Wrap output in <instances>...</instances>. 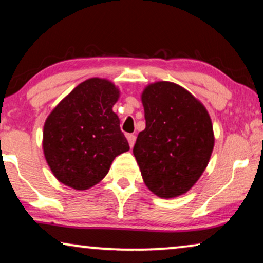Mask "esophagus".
<instances>
[{
    "instance_id": "obj_1",
    "label": "esophagus",
    "mask_w": 263,
    "mask_h": 263,
    "mask_svg": "<svg viewBox=\"0 0 263 263\" xmlns=\"http://www.w3.org/2000/svg\"><path fill=\"white\" fill-rule=\"evenodd\" d=\"M127 139H128V142H129V146H130V148H133V146H134V143H135V135H133V134H128L127 135Z\"/></svg>"
}]
</instances>
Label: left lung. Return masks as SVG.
<instances>
[{
	"label": "left lung",
	"instance_id": "8db88e82",
	"mask_svg": "<svg viewBox=\"0 0 263 263\" xmlns=\"http://www.w3.org/2000/svg\"><path fill=\"white\" fill-rule=\"evenodd\" d=\"M146 128L133 153L151 192L171 199L188 192L201 177L214 146L206 107L174 82L151 84L142 92Z\"/></svg>",
	"mask_w": 263,
	"mask_h": 263
}]
</instances>
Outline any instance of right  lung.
I'll list each match as a JSON object with an SVG mask.
<instances>
[{
	"mask_svg": "<svg viewBox=\"0 0 263 263\" xmlns=\"http://www.w3.org/2000/svg\"><path fill=\"white\" fill-rule=\"evenodd\" d=\"M120 91L105 79L77 86L46 118L43 149L52 174L77 190L105 177L115 158L129 151L112 106Z\"/></svg>",
	"mask_w": 263,
	"mask_h": 263,
	"instance_id": "1",
	"label": "right lung"
}]
</instances>
